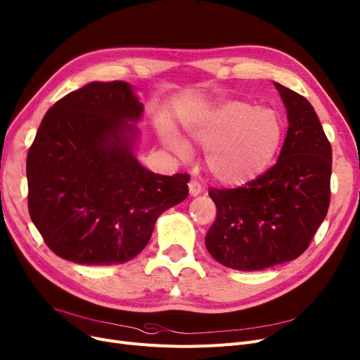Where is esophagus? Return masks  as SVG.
<instances>
[{"label":"esophagus","instance_id":"obj_1","mask_svg":"<svg viewBox=\"0 0 360 360\" xmlns=\"http://www.w3.org/2000/svg\"><path fill=\"white\" fill-rule=\"evenodd\" d=\"M189 192L192 196H198L200 192H202V186L198 180H191L189 181Z\"/></svg>","mask_w":360,"mask_h":360}]
</instances>
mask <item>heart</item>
Returning a JSON list of instances; mask_svg holds the SVG:
<instances>
[{
	"label": "heart",
	"instance_id": "1",
	"mask_svg": "<svg viewBox=\"0 0 360 360\" xmlns=\"http://www.w3.org/2000/svg\"><path fill=\"white\" fill-rule=\"evenodd\" d=\"M188 133L207 149L205 164L211 176L239 186L270 167L282 143L283 122L276 110L233 100L200 115L188 125ZM164 140L179 156L188 155V146L174 133L165 131Z\"/></svg>",
	"mask_w": 360,
	"mask_h": 360
}]
</instances>
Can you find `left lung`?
Here are the masks:
<instances>
[{
	"instance_id": "8db88e82",
	"label": "left lung",
	"mask_w": 360,
	"mask_h": 360,
	"mask_svg": "<svg viewBox=\"0 0 360 360\" xmlns=\"http://www.w3.org/2000/svg\"><path fill=\"white\" fill-rule=\"evenodd\" d=\"M275 85L290 122L278 162L239 188L208 192L217 215L207 250L235 270H263L300 257L329 208L330 143L309 100Z\"/></svg>"
}]
</instances>
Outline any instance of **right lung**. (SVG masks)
Segmentation results:
<instances>
[{
    "mask_svg": "<svg viewBox=\"0 0 360 360\" xmlns=\"http://www.w3.org/2000/svg\"><path fill=\"white\" fill-rule=\"evenodd\" d=\"M143 105L124 81L91 82L47 110L26 158L27 208L65 260L110 266L148 245L160 214L188 198V172L162 176L133 155Z\"/></svg>",
    "mask_w": 360,
    "mask_h": 360,
    "instance_id": "1",
    "label": "right lung"
}]
</instances>
